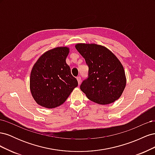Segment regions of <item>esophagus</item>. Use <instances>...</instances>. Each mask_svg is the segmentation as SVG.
I'll use <instances>...</instances> for the list:
<instances>
[{
	"label": "esophagus",
	"mask_w": 155,
	"mask_h": 155,
	"mask_svg": "<svg viewBox=\"0 0 155 155\" xmlns=\"http://www.w3.org/2000/svg\"><path fill=\"white\" fill-rule=\"evenodd\" d=\"M77 80H78V84L79 85L81 83V77L80 76H78L77 77Z\"/></svg>",
	"instance_id": "34e87169"
}]
</instances>
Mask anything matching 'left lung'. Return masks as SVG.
<instances>
[{
    "label": "left lung",
    "mask_w": 155,
    "mask_h": 155,
    "mask_svg": "<svg viewBox=\"0 0 155 155\" xmlns=\"http://www.w3.org/2000/svg\"><path fill=\"white\" fill-rule=\"evenodd\" d=\"M76 50L88 66V77L80 86L89 100L100 105L118 100L126 86L123 65L110 50L96 44L78 43Z\"/></svg>",
    "instance_id": "1"
}]
</instances>
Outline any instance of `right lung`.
I'll list each match as a JSON object with an SVG mask.
<instances>
[{"label":"right lung","mask_w":155,"mask_h":155,"mask_svg":"<svg viewBox=\"0 0 155 155\" xmlns=\"http://www.w3.org/2000/svg\"><path fill=\"white\" fill-rule=\"evenodd\" d=\"M67 46L56 47L46 51L33 67L30 79L31 95L37 104L47 109L57 107L66 101L78 87L66 59Z\"/></svg>","instance_id":"right-lung-1"}]
</instances>
